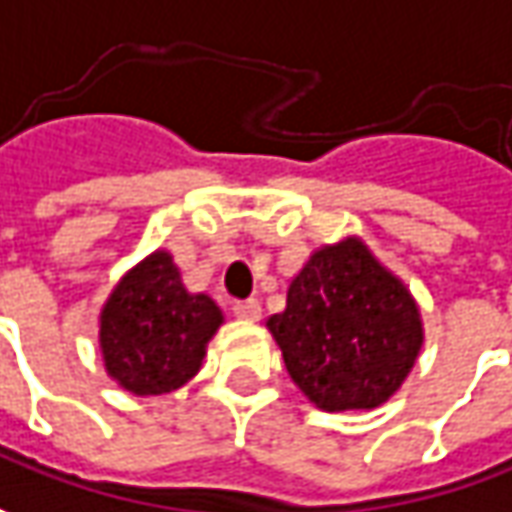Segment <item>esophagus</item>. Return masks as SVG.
<instances>
[{"label": "esophagus", "instance_id": "34e87169", "mask_svg": "<svg viewBox=\"0 0 512 512\" xmlns=\"http://www.w3.org/2000/svg\"><path fill=\"white\" fill-rule=\"evenodd\" d=\"M232 311H235V317H240V320H249V323H255V320H260V303H257L255 297H249V300H238L235 306H232Z\"/></svg>", "mask_w": 512, "mask_h": 512}]
</instances>
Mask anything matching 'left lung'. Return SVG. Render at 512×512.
Returning <instances> with one entry per match:
<instances>
[{
	"instance_id": "1",
	"label": "left lung",
	"mask_w": 512,
	"mask_h": 512,
	"mask_svg": "<svg viewBox=\"0 0 512 512\" xmlns=\"http://www.w3.org/2000/svg\"><path fill=\"white\" fill-rule=\"evenodd\" d=\"M266 326L289 377L323 411L382 405L422 348L414 297L354 238L314 252Z\"/></svg>"
}]
</instances>
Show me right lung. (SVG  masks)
<instances>
[{"instance_id": "1", "label": "right lung", "mask_w": 512, "mask_h": 512, "mask_svg": "<svg viewBox=\"0 0 512 512\" xmlns=\"http://www.w3.org/2000/svg\"><path fill=\"white\" fill-rule=\"evenodd\" d=\"M223 323L206 294H189L167 252L138 263L101 311L107 374L138 397L181 388L198 374L206 343Z\"/></svg>"}]
</instances>
